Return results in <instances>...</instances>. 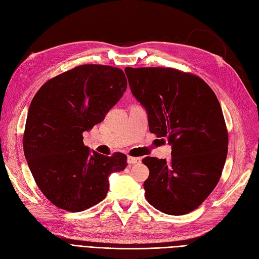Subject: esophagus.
Returning <instances> with one entry per match:
<instances>
[{
	"label": "esophagus",
	"instance_id": "obj_1",
	"mask_svg": "<svg viewBox=\"0 0 259 259\" xmlns=\"http://www.w3.org/2000/svg\"><path fill=\"white\" fill-rule=\"evenodd\" d=\"M141 162L140 157H134V156H127V163L131 165L134 164H139Z\"/></svg>",
	"mask_w": 259,
	"mask_h": 259
}]
</instances>
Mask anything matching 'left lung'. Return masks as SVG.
<instances>
[{
    "label": "left lung",
    "instance_id": "8db88e82",
    "mask_svg": "<svg viewBox=\"0 0 259 259\" xmlns=\"http://www.w3.org/2000/svg\"><path fill=\"white\" fill-rule=\"evenodd\" d=\"M124 70L147 111L150 132L171 146L168 162L142 159L150 171L146 198L166 214H186L214 190L226 162L228 133L218 97L201 78L178 69Z\"/></svg>",
    "mask_w": 259,
    "mask_h": 259
}]
</instances>
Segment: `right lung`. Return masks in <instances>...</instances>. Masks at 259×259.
Here are the masks:
<instances>
[{
  "label": "right lung",
  "mask_w": 259,
  "mask_h": 259,
  "mask_svg": "<svg viewBox=\"0 0 259 259\" xmlns=\"http://www.w3.org/2000/svg\"><path fill=\"white\" fill-rule=\"evenodd\" d=\"M126 88L122 69L85 64L48 80L33 97L24 156L39 190L55 206L72 212L95 206L109 190L108 177L125 169V154L91 151L82 133L105 119Z\"/></svg>",
  "instance_id": "add662e5"
}]
</instances>
